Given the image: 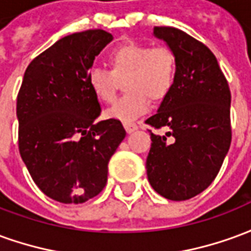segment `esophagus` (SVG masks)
<instances>
[{
	"label": "esophagus",
	"mask_w": 251,
	"mask_h": 251,
	"mask_svg": "<svg viewBox=\"0 0 251 251\" xmlns=\"http://www.w3.org/2000/svg\"><path fill=\"white\" fill-rule=\"evenodd\" d=\"M124 126H125V129L127 133H133V131H136L137 129H138V126H137V124H134V122H125Z\"/></svg>",
	"instance_id": "esophagus-1"
}]
</instances>
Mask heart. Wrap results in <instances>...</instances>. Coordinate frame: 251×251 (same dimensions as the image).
I'll return each instance as SVG.
<instances>
[{
    "label": "heart",
    "mask_w": 251,
    "mask_h": 251,
    "mask_svg": "<svg viewBox=\"0 0 251 251\" xmlns=\"http://www.w3.org/2000/svg\"><path fill=\"white\" fill-rule=\"evenodd\" d=\"M110 70L93 68L87 76L94 95L104 103L117 97L120 80L127 91L107 111L113 120L130 122L147 114L151 99L160 102L169 95L177 76V57L168 47L127 41L115 47L107 57Z\"/></svg>",
    "instance_id": "b5f03b06"
}]
</instances>
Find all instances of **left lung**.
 Here are the masks:
<instances>
[{
  "label": "left lung",
  "mask_w": 251,
  "mask_h": 251,
  "mask_svg": "<svg viewBox=\"0 0 251 251\" xmlns=\"http://www.w3.org/2000/svg\"><path fill=\"white\" fill-rule=\"evenodd\" d=\"M177 57V76L157 113L145 121L151 131L148 180L169 200H187L214 181L231 144V94L215 55L192 36L172 26H154ZM171 140H169V138Z\"/></svg>",
  "instance_id": "obj_1"
}]
</instances>
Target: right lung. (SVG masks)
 Returning a JSON list of instances; mask_svg holds the SVG:
<instances>
[{
  "label": "right lung",
  "mask_w": 251,
  "mask_h": 251,
  "mask_svg": "<svg viewBox=\"0 0 251 251\" xmlns=\"http://www.w3.org/2000/svg\"><path fill=\"white\" fill-rule=\"evenodd\" d=\"M111 40L102 29L57 40L29 63L17 95L21 158L36 185L64 204L104 188L110 158L126 136L121 121H97L100 104L87 82Z\"/></svg>",
  "instance_id": "right-lung-1"
}]
</instances>
